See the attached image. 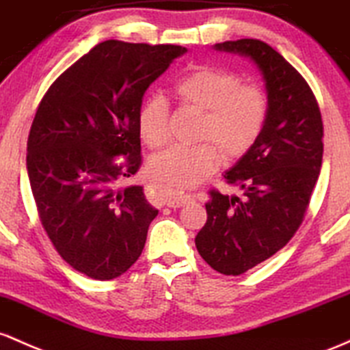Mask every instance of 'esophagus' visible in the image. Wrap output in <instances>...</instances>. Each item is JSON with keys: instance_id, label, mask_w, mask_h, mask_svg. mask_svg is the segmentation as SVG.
Returning a JSON list of instances; mask_svg holds the SVG:
<instances>
[{"instance_id": "1", "label": "esophagus", "mask_w": 350, "mask_h": 350, "mask_svg": "<svg viewBox=\"0 0 350 350\" xmlns=\"http://www.w3.org/2000/svg\"><path fill=\"white\" fill-rule=\"evenodd\" d=\"M191 202H193V198L185 193H167V198H165V203H167V206L170 208H180V206L190 205Z\"/></svg>"}]
</instances>
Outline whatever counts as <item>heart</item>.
Returning a JSON list of instances; mask_svg holds the SVG:
<instances>
[{
  "instance_id": "heart-1",
  "label": "heart",
  "mask_w": 350,
  "mask_h": 350,
  "mask_svg": "<svg viewBox=\"0 0 350 350\" xmlns=\"http://www.w3.org/2000/svg\"><path fill=\"white\" fill-rule=\"evenodd\" d=\"M183 107L202 112L190 147H168L148 163L152 178L170 191L190 190L217 170L219 159L234 162L260 140L269 117V96L261 85L243 84L234 70L196 66L172 88ZM137 129L148 148H160L168 137V105L162 97L145 99L137 112Z\"/></svg>"
}]
</instances>
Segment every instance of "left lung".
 I'll use <instances>...</instances> for the list:
<instances>
[{"label":"left lung","instance_id":"left-lung-1","mask_svg":"<svg viewBox=\"0 0 350 350\" xmlns=\"http://www.w3.org/2000/svg\"><path fill=\"white\" fill-rule=\"evenodd\" d=\"M258 66L269 117L256 145L226 172L243 198L210 190L196 250L218 273L239 276L288 245L304 219L324 152L319 104L304 77L269 44L238 39L215 44Z\"/></svg>","mask_w":350,"mask_h":350}]
</instances>
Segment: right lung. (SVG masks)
<instances>
[{
	"mask_svg": "<svg viewBox=\"0 0 350 350\" xmlns=\"http://www.w3.org/2000/svg\"><path fill=\"white\" fill-rule=\"evenodd\" d=\"M187 49L117 39L77 59L44 94L27 137L39 219L61 258L94 280L139 260L159 210L142 187H119L142 165L137 112L145 90Z\"/></svg>",
	"mask_w": 350,
	"mask_h": 350,
	"instance_id": "right-lung-1",
	"label": "right lung"
}]
</instances>
